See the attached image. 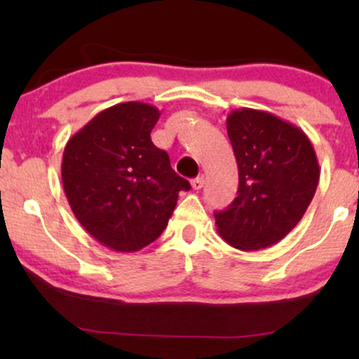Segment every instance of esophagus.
<instances>
[{
  "label": "esophagus",
  "instance_id": "esophagus-1",
  "mask_svg": "<svg viewBox=\"0 0 359 359\" xmlns=\"http://www.w3.org/2000/svg\"><path fill=\"white\" fill-rule=\"evenodd\" d=\"M191 185L194 191H199V189L204 187V177H196V179L191 180Z\"/></svg>",
  "mask_w": 359,
  "mask_h": 359
}]
</instances>
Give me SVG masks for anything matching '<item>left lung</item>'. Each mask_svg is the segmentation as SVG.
<instances>
[{"label": "left lung", "instance_id": "left-lung-1", "mask_svg": "<svg viewBox=\"0 0 359 359\" xmlns=\"http://www.w3.org/2000/svg\"><path fill=\"white\" fill-rule=\"evenodd\" d=\"M240 187L226 211L214 212L217 233L233 248L258 251L287 236L302 219L317 184L311 140L269 111L241 108L226 119Z\"/></svg>", "mask_w": 359, "mask_h": 359}]
</instances>
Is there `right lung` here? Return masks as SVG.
Instances as JSON below:
<instances>
[{
  "instance_id": "1",
  "label": "right lung",
  "mask_w": 359,
  "mask_h": 359,
  "mask_svg": "<svg viewBox=\"0 0 359 359\" xmlns=\"http://www.w3.org/2000/svg\"><path fill=\"white\" fill-rule=\"evenodd\" d=\"M158 118L155 106L121 102L96 114L64 148L65 197L82 228L106 248H145L167 228L179 192L191 189L151 142Z\"/></svg>"
}]
</instances>
